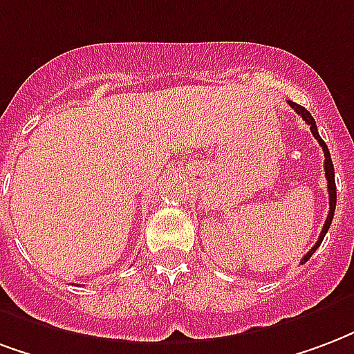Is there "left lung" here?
Instances as JSON below:
<instances>
[{"mask_svg": "<svg viewBox=\"0 0 354 354\" xmlns=\"http://www.w3.org/2000/svg\"><path fill=\"white\" fill-rule=\"evenodd\" d=\"M289 104L295 109V112L297 114H300L302 116V120L306 122V124L310 125L311 133H313V137L317 138V142L321 144V148H323L324 151V176H326V184H328V198H330V210H328V216H326V221H324L323 225V230H321V234H319V240H317V243L311 248L308 253H306V257L302 259V263H308V259L315 253V250L321 245V242H323L324 234H326V230L330 229V223L332 219H334V210H336V180H334V165H332V159H330V151H328V148H326V144H324V140L321 138V135H319V131H317V125H315V120L311 118V114L304 106H300V104L292 103V101H289Z\"/></svg>", "mask_w": 354, "mask_h": 354, "instance_id": "1", "label": "left lung"}]
</instances>
